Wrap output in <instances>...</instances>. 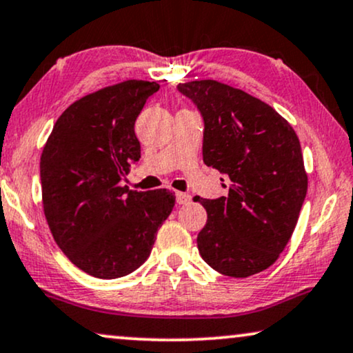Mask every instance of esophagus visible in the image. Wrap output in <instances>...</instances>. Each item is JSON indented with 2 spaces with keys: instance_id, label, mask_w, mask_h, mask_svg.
Here are the masks:
<instances>
[{
  "instance_id": "esophagus-1",
  "label": "esophagus",
  "mask_w": 353,
  "mask_h": 353,
  "mask_svg": "<svg viewBox=\"0 0 353 353\" xmlns=\"http://www.w3.org/2000/svg\"><path fill=\"white\" fill-rule=\"evenodd\" d=\"M176 200H177V203H179V205H187L190 201V195L184 194V192H177Z\"/></svg>"
}]
</instances>
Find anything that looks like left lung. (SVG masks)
Segmentation results:
<instances>
[{
	"label": "left lung",
	"mask_w": 353,
	"mask_h": 353,
	"mask_svg": "<svg viewBox=\"0 0 353 353\" xmlns=\"http://www.w3.org/2000/svg\"><path fill=\"white\" fill-rule=\"evenodd\" d=\"M177 90L203 116V163L229 179L228 196L195 199L208 213L196 237L200 255L231 278L265 271L290 241L307 195L297 134L265 101L223 82L194 81Z\"/></svg>",
	"instance_id": "8db88e82"
}]
</instances>
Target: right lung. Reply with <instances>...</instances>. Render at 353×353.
I'll return each mask as SVG.
<instances>
[{
	"label": "right lung",
	"mask_w": 353,
	"mask_h": 353,
	"mask_svg": "<svg viewBox=\"0 0 353 353\" xmlns=\"http://www.w3.org/2000/svg\"><path fill=\"white\" fill-rule=\"evenodd\" d=\"M159 85L125 81L82 97L58 117L40 158L50 231L87 274L116 279L143 265L176 203L174 192L129 190L122 179L140 159L135 121Z\"/></svg>",
	"instance_id": "obj_1"
}]
</instances>
